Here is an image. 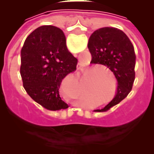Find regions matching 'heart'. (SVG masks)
Segmentation results:
<instances>
[{"instance_id":"1","label":"heart","mask_w":154,"mask_h":154,"mask_svg":"<svg viewBox=\"0 0 154 154\" xmlns=\"http://www.w3.org/2000/svg\"><path fill=\"white\" fill-rule=\"evenodd\" d=\"M94 72L95 73H99V72H103L101 71V69H97L96 71H94ZM99 76H100V74H99Z\"/></svg>"}]
</instances>
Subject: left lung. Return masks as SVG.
<instances>
[{
	"label": "left lung",
	"instance_id": "left-lung-1",
	"mask_svg": "<svg viewBox=\"0 0 154 154\" xmlns=\"http://www.w3.org/2000/svg\"><path fill=\"white\" fill-rule=\"evenodd\" d=\"M87 46L91 54V63L108 68L117 80L115 98L103 109L95 110L103 112L119 103L132 90L135 79L134 48L128 36L113 27H104L94 31Z\"/></svg>",
	"mask_w": 154,
	"mask_h": 154
}]
</instances>
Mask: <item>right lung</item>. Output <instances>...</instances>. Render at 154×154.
I'll return each mask as SVG.
<instances>
[{
  "instance_id": "add662e5",
  "label": "right lung",
  "mask_w": 154,
  "mask_h": 154,
  "mask_svg": "<svg viewBox=\"0 0 154 154\" xmlns=\"http://www.w3.org/2000/svg\"><path fill=\"white\" fill-rule=\"evenodd\" d=\"M20 56V75L29 96L47 110L68 108L59 87L77 69V59L67 49L63 30L53 25L37 28L25 39Z\"/></svg>"
}]
</instances>
